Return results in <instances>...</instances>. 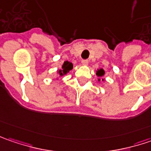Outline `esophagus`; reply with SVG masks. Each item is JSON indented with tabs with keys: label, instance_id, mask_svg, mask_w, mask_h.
<instances>
[{
	"label": "esophagus",
	"instance_id": "34e87169",
	"mask_svg": "<svg viewBox=\"0 0 151 151\" xmlns=\"http://www.w3.org/2000/svg\"><path fill=\"white\" fill-rule=\"evenodd\" d=\"M81 65H88V60H81Z\"/></svg>",
	"mask_w": 151,
	"mask_h": 151
}]
</instances>
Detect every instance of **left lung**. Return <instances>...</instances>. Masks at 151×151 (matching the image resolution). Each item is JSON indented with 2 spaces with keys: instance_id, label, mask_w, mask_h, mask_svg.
Wrapping results in <instances>:
<instances>
[{
  "instance_id": "1",
  "label": "left lung",
  "mask_w": 151,
  "mask_h": 151,
  "mask_svg": "<svg viewBox=\"0 0 151 151\" xmlns=\"http://www.w3.org/2000/svg\"><path fill=\"white\" fill-rule=\"evenodd\" d=\"M104 74H105V71H104L103 69H100V70H98L96 71V76H99V77H100V76H103ZM98 81H100V79H98ZM102 81H103V79H102Z\"/></svg>"
}]
</instances>
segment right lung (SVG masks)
Here are the masks:
<instances>
[{
    "label": "right lung",
    "mask_w": 151,
    "mask_h": 151,
    "mask_svg": "<svg viewBox=\"0 0 151 151\" xmlns=\"http://www.w3.org/2000/svg\"><path fill=\"white\" fill-rule=\"evenodd\" d=\"M73 69V64L69 62V61H65L63 65H62V70H58V74L60 76H63L65 75H66L67 73L70 72V70H71Z\"/></svg>",
    "instance_id": "right-lung-1"
}]
</instances>
